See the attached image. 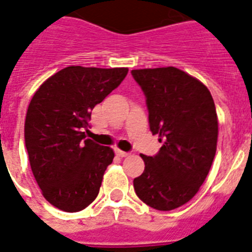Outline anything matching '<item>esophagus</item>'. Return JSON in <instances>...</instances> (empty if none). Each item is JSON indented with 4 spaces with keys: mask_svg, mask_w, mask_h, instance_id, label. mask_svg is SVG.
<instances>
[{
    "mask_svg": "<svg viewBox=\"0 0 252 252\" xmlns=\"http://www.w3.org/2000/svg\"><path fill=\"white\" fill-rule=\"evenodd\" d=\"M115 155H117V156H119V157H122V158H123V157L129 156V152H124V151L115 150Z\"/></svg>",
    "mask_w": 252,
    "mask_h": 252,
    "instance_id": "obj_1",
    "label": "esophagus"
}]
</instances>
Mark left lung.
Wrapping results in <instances>:
<instances>
[{
    "label": "left lung",
    "instance_id": "1",
    "mask_svg": "<svg viewBox=\"0 0 252 252\" xmlns=\"http://www.w3.org/2000/svg\"><path fill=\"white\" fill-rule=\"evenodd\" d=\"M148 110L150 129L162 147L141 155L144 171L133 181L142 202L172 211L198 192L216 156L218 119L209 90L175 67L133 69Z\"/></svg>",
    "mask_w": 252,
    "mask_h": 252
}]
</instances>
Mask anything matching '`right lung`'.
Instances as JSON below:
<instances>
[{
    "instance_id": "obj_1",
    "label": "right lung",
    "mask_w": 252,
    "mask_h": 252,
    "mask_svg": "<svg viewBox=\"0 0 252 252\" xmlns=\"http://www.w3.org/2000/svg\"><path fill=\"white\" fill-rule=\"evenodd\" d=\"M128 68L71 65L34 94L25 119V146L34 178L48 202L80 212L95 200L114 151L86 139L91 110L117 89Z\"/></svg>"
}]
</instances>
